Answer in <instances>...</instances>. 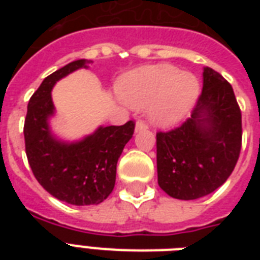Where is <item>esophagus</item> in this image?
<instances>
[{"mask_svg":"<svg viewBox=\"0 0 260 260\" xmlns=\"http://www.w3.org/2000/svg\"><path fill=\"white\" fill-rule=\"evenodd\" d=\"M147 128H148V124H147L144 120H142V118H140V120H138V121H136V131L147 129Z\"/></svg>","mask_w":260,"mask_h":260,"instance_id":"obj_1","label":"esophagus"}]
</instances>
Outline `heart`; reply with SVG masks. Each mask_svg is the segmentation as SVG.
Masks as SVG:
<instances>
[{"label":"heart","mask_w":260,"mask_h":260,"mask_svg":"<svg viewBox=\"0 0 260 260\" xmlns=\"http://www.w3.org/2000/svg\"><path fill=\"white\" fill-rule=\"evenodd\" d=\"M118 95L132 106L150 104L156 124L173 125L189 113L198 95V81L170 64H156L132 71L117 82Z\"/></svg>","instance_id":"1"}]
</instances>
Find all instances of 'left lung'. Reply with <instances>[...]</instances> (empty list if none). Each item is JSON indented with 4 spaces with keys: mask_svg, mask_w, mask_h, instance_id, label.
Wrapping results in <instances>:
<instances>
[{
    "mask_svg": "<svg viewBox=\"0 0 260 260\" xmlns=\"http://www.w3.org/2000/svg\"><path fill=\"white\" fill-rule=\"evenodd\" d=\"M242 132V112L231 83L205 67L191 116L156 134L159 186L178 200H197L218 189L238 163Z\"/></svg>",
    "mask_w": 260,
    "mask_h": 260,
    "instance_id": "8db88e82",
    "label": "left lung"
}]
</instances>
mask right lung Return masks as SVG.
Returning a JSON list of instances; mask_svg holds the SVG:
<instances>
[{"label":"right lung","mask_w":260,"mask_h":260,"mask_svg":"<svg viewBox=\"0 0 260 260\" xmlns=\"http://www.w3.org/2000/svg\"><path fill=\"white\" fill-rule=\"evenodd\" d=\"M91 60L81 59L48 75L28 102L24 139L28 163L44 189L71 205H97L116 182V166L135 132V121L98 128L82 142L60 143L51 136L48 116L54 113L51 89L56 81Z\"/></svg>","instance_id":"obj_1"}]
</instances>
